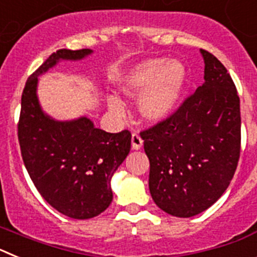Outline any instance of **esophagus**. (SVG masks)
Returning a JSON list of instances; mask_svg holds the SVG:
<instances>
[{
  "instance_id": "esophagus-1",
  "label": "esophagus",
  "mask_w": 257,
  "mask_h": 257,
  "mask_svg": "<svg viewBox=\"0 0 257 257\" xmlns=\"http://www.w3.org/2000/svg\"><path fill=\"white\" fill-rule=\"evenodd\" d=\"M131 144H133V149L138 151L143 147V139L140 138L139 134L134 133L133 136H131Z\"/></svg>"
}]
</instances>
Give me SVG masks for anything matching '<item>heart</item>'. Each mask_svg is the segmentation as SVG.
Listing matches in <instances>:
<instances>
[{
    "label": "heart",
    "instance_id": "b5f03b06",
    "mask_svg": "<svg viewBox=\"0 0 257 257\" xmlns=\"http://www.w3.org/2000/svg\"><path fill=\"white\" fill-rule=\"evenodd\" d=\"M185 83V69L179 61L151 59L134 67L122 77L119 90L131 99H139L140 114L151 122L169 117L178 103ZM109 109L115 114L123 113L117 99H109Z\"/></svg>",
    "mask_w": 257,
    "mask_h": 257
}]
</instances>
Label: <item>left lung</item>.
<instances>
[{
	"label": "left lung",
	"mask_w": 257,
	"mask_h": 257,
	"mask_svg": "<svg viewBox=\"0 0 257 257\" xmlns=\"http://www.w3.org/2000/svg\"><path fill=\"white\" fill-rule=\"evenodd\" d=\"M205 82L172 114L142 131L149 158V190L161 210L192 217L229 187L240 154V108L221 61L201 50Z\"/></svg>",
	"instance_id": "obj_1"
}]
</instances>
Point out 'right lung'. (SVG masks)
Returning <instances> with one entry per match:
<instances>
[{
  "label": "right lung",
  "instance_id": "add662e5",
  "mask_svg": "<svg viewBox=\"0 0 257 257\" xmlns=\"http://www.w3.org/2000/svg\"><path fill=\"white\" fill-rule=\"evenodd\" d=\"M90 49H60L27 79L22 94L18 139L23 162L35 187L50 206L72 219H91L113 199L110 179L131 148V133L110 134L88 118L59 122L38 103V76L60 59L79 60Z\"/></svg>",
  "mask_w": 257,
  "mask_h": 257
}]
</instances>
